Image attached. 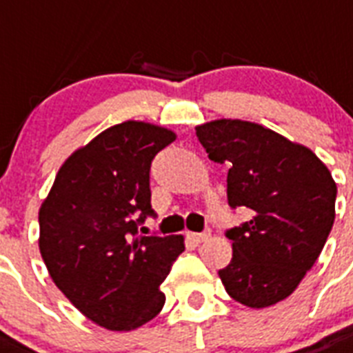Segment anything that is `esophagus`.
<instances>
[{"label":"esophagus","instance_id":"1","mask_svg":"<svg viewBox=\"0 0 353 353\" xmlns=\"http://www.w3.org/2000/svg\"><path fill=\"white\" fill-rule=\"evenodd\" d=\"M186 237L190 239L192 243H203L210 237V232H201V234H196V232H186Z\"/></svg>","mask_w":353,"mask_h":353}]
</instances>
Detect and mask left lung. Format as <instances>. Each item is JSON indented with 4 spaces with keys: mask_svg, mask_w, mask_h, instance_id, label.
<instances>
[{
    "mask_svg": "<svg viewBox=\"0 0 353 353\" xmlns=\"http://www.w3.org/2000/svg\"><path fill=\"white\" fill-rule=\"evenodd\" d=\"M212 161L226 163L232 208L250 221L226 230L232 261L219 270L232 299L265 308L296 290L325 246L335 219L337 186L310 148L263 125L216 119L196 127Z\"/></svg>",
    "mask_w": 353,
    "mask_h": 353,
    "instance_id": "8db88e82",
    "label": "left lung"
}]
</instances>
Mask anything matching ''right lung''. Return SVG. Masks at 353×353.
I'll use <instances>...</instances> for the list:
<instances>
[{
	"label": "right lung",
	"mask_w": 353,
	"mask_h": 353,
	"mask_svg": "<svg viewBox=\"0 0 353 353\" xmlns=\"http://www.w3.org/2000/svg\"><path fill=\"white\" fill-rule=\"evenodd\" d=\"M168 128L125 121L76 150L39 208V252L59 290L96 325L136 330L161 312L183 236H139L154 216L150 165Z\"/></svg>",
	"instance_id": "obj_1"
}]
</instances>
